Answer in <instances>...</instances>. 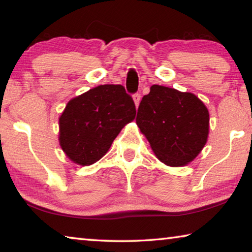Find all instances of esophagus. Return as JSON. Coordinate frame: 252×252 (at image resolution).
I'll return each instance as SVG.
<instances>
[{"label": "esophagus", "instance_id": "esophagus-1", "mask_svg": "<svg viewBox=\"0 0 252 252\" xmlns=\"http://www.w3.org/2000/svg\"><path fill=\"white\" fill-rule=\"evenodd\" d=\"M133 101H134L135 106L138 108L140 104V101H141V95H140V93H135V94H133Z\"/></svg>", "mask_w": 252, "mask_h": 252}]
</instances>
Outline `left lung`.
I'll list each match as a JSON object with an SVG mask.
<instances>
[{
	"label": "left lung",
	"instance_id": "1",
	"mask_svg": "<svg viewBox=\"0 0 252 252\" xmlns=\"http://www.w3.org/2000/svg\"><path fill=\"white\" fill-rule=\"evenodd\" d=\"M135 121L158 159L170 167L189 163L207 143L209 112L192 93L152 85Z\"/></svg>",
	"mask_w": 252,
	"mask_h": 252
}]
</instances>
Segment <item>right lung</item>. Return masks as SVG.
I'll return each mask as SVG.
<instances>
[{
  "instance_id": "1",
  "label": "right lung",
  "mask_w": 252,
  "mask_h": 252,
  "mask_svg": "<svg viewBox=\"0 0 252 252\" xmlns=\"http://www.w3.org/2000/svg\"><path fill=\"white\" fill-rule=\"evenodd\" d=\"M133 99L120 84H104L69 101L59 119V141L69 159L90 165L103 157L133 120Z\"/></svg>"
}]
</instances>
